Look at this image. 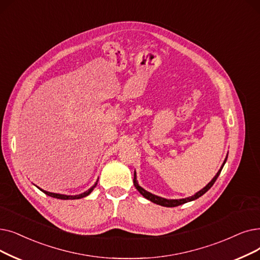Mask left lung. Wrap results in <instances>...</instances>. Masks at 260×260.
Returning a JSON list of instances; mask_svg holds the SVG:
<instances>
[{
  "mask_svg": "<svg viewBox=\"0 0 260 260\" xmlns=\"http://www.w3.org/2000/svg\"><path fill=\"white\" fill-rule=\"evenodd\" d=\"M226 159H228V157H226ZM226 159L224 160V162H223V165H222L221 169L219 170V172L216 174V176H214V177L211 179V182H210L206 187H204V188H203L202 190H200L199 192H197L194 196L190 197V198L180 199V200H167V199H164V198H160V197H157V196H155V194H152V193L148 192V191L144 190L143 188H141V187L138 185V183H137V179H136V172L134 173V185H135V187H136V189L139 191V192H140V193H141L145 199L150 200L151 202L155 203V204L161 205V206H165V207H176V206H179V205H182V204H185V203H187V202L197 200V199H199L200 197H202V196L204 194V193H206L207 191L212 187V185L214 184V182H216L217 178H218V176L220 175V173H221V171H222V168H223V166H224L225 161H226Z\"/></svg>",
  "mask_w": 260,
  "mask_h": 260,
  "instance_id": "1",
  "label": "left lung"
}]
</instances>
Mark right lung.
Here are the masks:
<instances>
[{
  "label": "right lung",
  "instance_id": "add662e5",
  "mask_svg": "<svg viewBox=\"0 0 260 260\" xmlns=\"http://www.w3.org/2000/svg\"><path fill=\"white\" fill-rule=\"evenodd\" d=\"M96 184H98V180H96V183H95L91 188H90L89 190L86 191V192H84V193H82V194H77V196H64V194H59V193H52V192H49V191L40 189L39 187H38V188L42 191V192H44V193L50 196V197H52V198H55V199H60V200H76V199L85 198V197H87L88 194L91 193V191L94 189V187L96 186Z\"/></svg>",
  "mask_w": 260,
  "mask_h": 260
}]
</instances>
